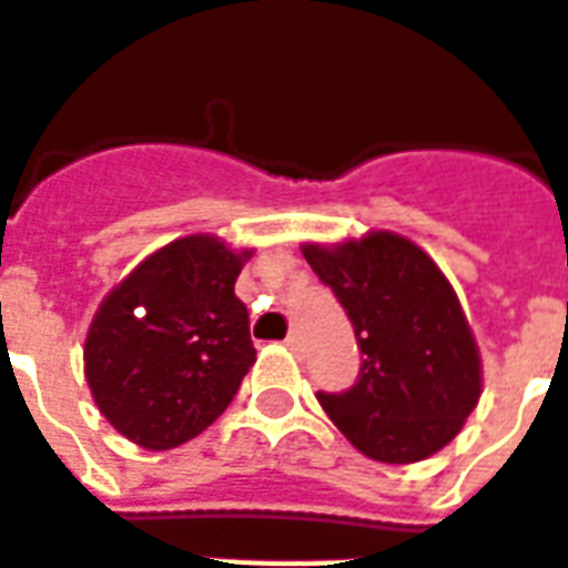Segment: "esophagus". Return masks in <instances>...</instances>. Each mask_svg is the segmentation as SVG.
<instances>
[{
  "label": "esophagus",
  "instance_id": "1",
  "mask_svg": "<svg viewBox=\"0 0 568 568\" xmlns=\"http://www.w3.org/2000/svg\"><path fill=\"white\" fill-rule=\"evenodd\" d=\"M285 346H288V349H301V337H297L295 332L288 334V337H285Z\"/></svg>",
  "mask_w": 568,
  "mask_h": 568
}]
</instances>
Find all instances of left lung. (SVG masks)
<instances>
[{"instance_id":"1","label":"left lung","mask_w":568,"mask_h":568,"mask_svg":"<svg viewBox=\"0 0 568 568\" xmlns=\"http://www.w3.org/2000/svg\"><path fill=\"white\" fill-rule=\"evenodd\" d=\"M301 252L344 304L365 356L353 389L320 393L334 426L377 463H419L447 447L484 393L477 341L450 280L393 231Z\"/></svg>"}]
</instances>
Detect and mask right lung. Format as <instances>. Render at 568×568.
Listing matches in <instances>:
<instances>
[{"label": "right lung", "mask_w": 568, "mask_h": 568, "mask_svg": "<svg viewBox=\"0 0 568 568\" xmlns=\"http://www.w3.org/2000/svg\"><path fill=\"white\" fill-rule=\"evenodd\" d=\"M255 248L191 234L140 261L84 337L100 414L145 450H173L222 417L255 362L234 283Z\"/></svg>", "instance_id": "right-lung-1"}]
</instances>
